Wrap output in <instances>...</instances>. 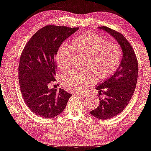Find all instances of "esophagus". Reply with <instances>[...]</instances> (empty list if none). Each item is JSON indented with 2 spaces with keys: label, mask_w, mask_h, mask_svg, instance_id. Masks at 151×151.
I'll list each match as a JSON object with an SVG mask.
<instances>
[{
  "label": "esophagus",
  "mask_w": 151,
  "mask_h": 151,
  "mask_svg": "<svg viewBox=\"0 0 151 151\" xmlns=\"http://www.w3.org/2000/svg\"><path fill=\"white\" fill-rule=\"evenodd\" d=\"M76 95L80 96V97H85L86 96V95H85V94H82V93H76Z\"/></svg>",
  "instance_id": "1"
}]
</instances>
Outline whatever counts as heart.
I'll use <instances>...</instances> for the list:
<instances>
[{
    "mask_svg": "<svg viewBox=\"0 0 151 151\" xmlns=\"http://www.w3.org/2000/svg\"><path fill=\"white\" fill-rule=\"evenodd\" d=\"M75 52L86 56L83 63L87 70H72L61 78L63 85L70 91L82 92L95 82V77L104 79L114 73L121 64L122 50L119 45L108 42L99 35L85 33L76 37L72 41V45L63 44L56 54L58 67L65 70L71 65Z\"/></svg>",
    "mask_w": 151,
    "mask_h": 151,
    "instance_id": "1",
    "label": "heart"
}]
</instances>
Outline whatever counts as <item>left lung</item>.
<instances>
[{
	"instance_id": "8db88e82",
	"label": "left lung",
	"mask_w": 151,
	"mask_h": 151,
	"mask_svg": "<svg viewBox=\"0 0 151 151\" xmlns=\"http://www.w3.org/2000/svg\"><path fill=\"white\" fill-rule=\"evenodd\" d=\"M98 28L114 38L123 51V58L116 71L96 86L100 104L90 113L97 119L106 120L121 113L130 101L136 86L138 63L134 49L123 35L106 27Z\"/></svg>"
}]
</instances>
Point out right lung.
Wrapping results in <instances>:
<instances>
[{
    "instance_id": "add662e5",
    "label": "right lung",
    "mask_w": 151,
    "mask_h": 151,
    "mask_svg": "<svg viewBox=\"0 0 151 151\" xmlns=\"http://www.w3.org/2000/svg\"><path fill=\"white\" fill-rule=\"evenodd\" d=\"M78 29L46 26L30 38L23 50L18 68L19 87L28 108L39 116H57L71 96L62 88H50V85L56 80L55 58L58 48Z\"/></svg>"
}]
</instances>
